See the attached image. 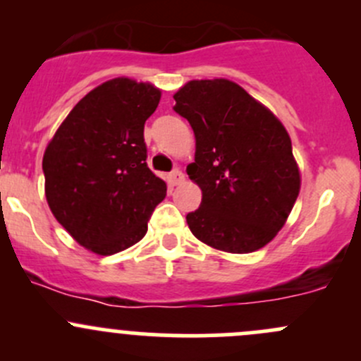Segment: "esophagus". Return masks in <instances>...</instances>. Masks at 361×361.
<instances>
[{
    "label": "esophagus",
    "mask_w": 361,
    "mask_h": 361,
    "mask_svg": "<svg viewBox=\"0 0 361 361\" xmlns=\"http://www.w3.org/2000/svg\"><path fill=\"white\" fill-rule=\"evenodd\" d=\"M185 181V174L181 173L180 169H174L169 173V183L173 185V187H176V185H181Z\"/></svg>",
    "instance_id": "1"
}]
</instances>
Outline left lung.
<instances>
[{"label":"left lung","mask_w":361,"mask_h":361,"mask_svg":"<svg viewBox=\"0 0 361 361\" xmlns=\"http://www.w3.org/2000/svg\"><path fill=\"white\" fill-rule=\"evenodd\" d=\"M174 101L195 134L187 173L202 202L187 214L192 234L227 253L260 250L285 225L300 190L288 133L231 80H192Z\"/></svg>","instance_id":"obj_1"}]
</instances>
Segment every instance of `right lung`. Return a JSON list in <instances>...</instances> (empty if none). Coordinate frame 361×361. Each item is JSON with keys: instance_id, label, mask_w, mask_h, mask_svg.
Listing matches in <instances>:
<instances>
[{"instance_id": "right-lung-1", "label": "right lung", "mask_w": 361, "mask_h": 361, "mask_svg": "<svg viewBox=\"0 0 361 361\" xmlns=\"http://www.w3.org/2000/svg\"><path fill=\"white\" fill-rule=\"evenodd\" d=\"M159 101L152 83L104 82L76 103L47 147V202L83 248L113 255L136 245L166 197V181L147 166L143 136Z\"/></svg>"}]
</instances>
